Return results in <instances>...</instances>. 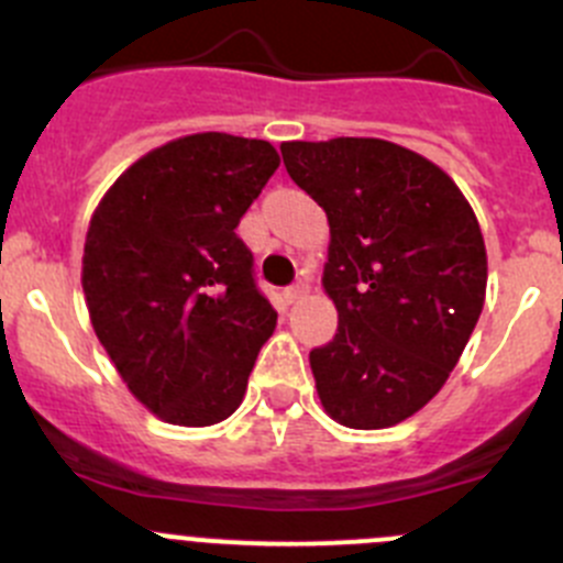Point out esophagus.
<instances>
[{"label":"esophagus","instance_id":"obj_1","mask_svg":"<svg viewBox=\"0 0 563 563\" xmlns=\"http://www.w3.org/2000/svg\"><path fill=\"white\" fill-rule=\"evenodd\" d=\"M305 291H308V283L297 280V283H294V286H288L286 291H283V297H286V302H297V299L302 297Z\"/></svg>","mask_w":563,"mask_h":563}]
</instances>
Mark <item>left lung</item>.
I'll use <instances>...</instances> for the list:
<instances>
[{
  "mask_svg": "<svg viewBox=\"0 0 563 563\" xmlns=\"http://www.w3.org/2000/svg\"><path fill=\"white\" fill-rule=\"evenodd\" d=\"M280 154L330 222L338 332L310 352L321 404L343 427H396L438 396L482 316L476 214L438 165L396 143L338 136Z\"/></svg>",
  "mask_w": 563,
  "mask_h": 563,
  "instance_id": "8db88e82",
  "label": "left lung"
}]
</instances>
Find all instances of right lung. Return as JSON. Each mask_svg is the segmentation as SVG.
Listing matches in <instances>:
<instances>
[{"label": "right lung", "mask_w": 563, "mask_h": 563, "mask_svg": "<svg viewBox=\"0 0 563 563\" xmlns=\"http://www.w3.org/2000/svg\"><path fill=\"white\" fill-rule=\"evenodd\" d=\"M277 165L266 140L181 136L134 162L92 214L81 258L92 330L167 423L225 420L275 330L236 225Z\"/></svg>", "instance_id": "add662e5"}]
</instances>
